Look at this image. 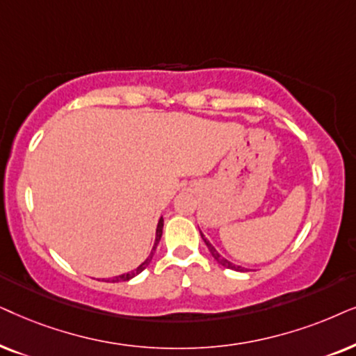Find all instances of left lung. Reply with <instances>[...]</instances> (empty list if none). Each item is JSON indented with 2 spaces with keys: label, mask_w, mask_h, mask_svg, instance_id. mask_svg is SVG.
I'll return each mask as SVG.
<instances>
[{
  "label": "left lung",
  "mask_w": 356,
  "mask_h": 356,
  "mask_svg": "<svg viewBox=\"0 0 356 356\" xmlns=\"http://www.w3.org/2000/svg\"><path fill=\"white\" fill-rule=\"evenodd\" d=\"M200 236H202V239L205 241L208 250H210L211 255H213V259H215L218 264L222 265V267L229 268V270H236V272H248V268H245V267H241V265H236V264H233V262H229V260H227V259L222 257V255H221L220 252H218V250H216L215 248H213V244L210 243V241H208V239L205 238V236H203L202 231H200Z\"/></svg>",
  "instance_id": "obj_1"
}]
</instances>
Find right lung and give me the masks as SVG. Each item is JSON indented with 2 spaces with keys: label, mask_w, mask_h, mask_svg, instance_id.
<instances>
[{
  "label": "right lung",
  "mask_w": 356,
  "mask_h": 356,
  "mask_svg": "<svg viewBox=\"0 0 356 356\" xmlns=\"http://www.w3.org/2000/svg\"><path fill=\"white\" fill-rule=\"evenodd\" d=\"M163 225H164V220H163V216H161L159 221H158V227H156L154 245H153V249H151V254L148 255V259H146L145 262H141L135 270H131V272L123 273V275H117V277H112V278H107L106 282H112V283H117V282H129V280H131V278H134V277H136V275L143 272V270L149 265L151 259H153V255H154V250H156V248H158V244H159V241H161V236H163Z\"/></svg>",
  "instance_id": "add662e5"
}]
</instances>
